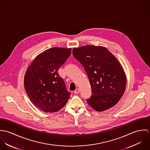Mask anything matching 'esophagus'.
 <instances>
[{
  "label": "esophagus",
  "mask_w": 150,
  "mask_h": 150,
  "mask_svg": "<svg viewBox=\"0 0 150 150\" xmlns=\"http://www.w3.org/2000/svg\"><path fill=\"white\" fill-rule=\"evenodd\" d=\"M79 92H80V89H79V88L76 89L74 91V93H76V94H77V93H79Z\"/></svg>",
  "instance_id": "1"
}]
</instances>
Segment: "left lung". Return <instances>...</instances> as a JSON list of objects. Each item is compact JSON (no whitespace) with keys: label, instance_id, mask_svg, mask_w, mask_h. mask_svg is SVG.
Masks as SVG:
<instances>
[{"label":"left lung","instance_id":"obj_1","mask_svg":"<svg viewBox=\"0 0 150 150\" xmlns=\"http://www.w3.org/2000/svg\"><path fill=\"white\" fill-rule=\"evenodd\" d=\"M73 54L88 75L92 96L86 100L96 111L114 106L123 96L127 77L115 57L103 46L93 45L74 48Z\"/></svg>","mask_w":150,"mask_h":150}]
</instances>
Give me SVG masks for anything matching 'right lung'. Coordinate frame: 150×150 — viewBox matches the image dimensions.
Here are the masks:
<instances>
[{
	"mask_svg": "<svg viewBox=\"0 0 150 150\" xmlns=\"http://www.w3.org/2000/svg\"><path fill=\"white\" fill-rule=\"evenodd\" d=\"M71 48L53 47L39 54L28 66L24 87L32 103L45 112L60 110L70 93L58 70L71 54Z\"/></svg>",
	"mask_w": 150,
	"mask_h": 150,
	"instance_id": "right-lung-1",
	"label": "right lung"
}]
</instances>
